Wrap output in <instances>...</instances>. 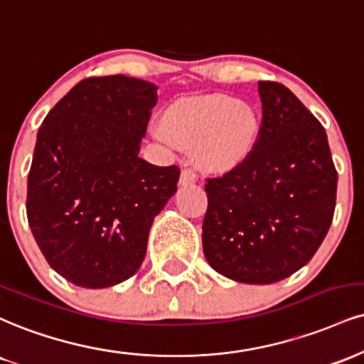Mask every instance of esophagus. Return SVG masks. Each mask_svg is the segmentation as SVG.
Wrapping results in <instances>:
<instances>
[{"mask_svg":"<svg viewBox=\"0 0 364 364\" xmlns=\"http://www.w3.org/2000/svg\"><path fill=\"white\" fill-rule=\"evenodd\" d=\"M196 174L191 169H183L181 176H179V185L181 186H191L196 183Z\"/></svg>","mask_w":364,"mask_h":364,"instance_id":"34e87169","label":"esophagus"}]
</instances>
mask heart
Returning <instances> with one entry per match:
<instances>
[{
  "label": "heart",
  "mask_w": 364,
  "mask_h": 364,
  "mask_svg": "<svg viewBox=\"0 0 364 364\" xmlns=\"http://www.w3.org/2000/svg\"><path fill=\"white\" fill-rule=\"evenodd\" d=\"M161 127L173 144L195 147L203 168L225 173L251 156L259 139L261 118L254 105L234 96L200 95L171 105Z\"/></svg>",
  "instance_id": "obj_1"
}]
</instances>
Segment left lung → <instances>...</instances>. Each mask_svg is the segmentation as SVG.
Masks as SVG:
<instances>
[{
  "mask_svg": "<svg viewBox=\"0 0 364 364\" xmlns=\"http://www.w3.org/2000/svg\"><path fill=\"white\" fill-rule=\"evenodd\" d=\"M262 124L251 156L207 179L203 254L217 273L269 284L304 268L332 224L337 173L321 122L287 86L259 81Z\"/></svg>",
  "mask_w": 364,
  "mask_h": 364,
  "instance_id": "obj_1",
  "label": "left lung"
}]
</instances>
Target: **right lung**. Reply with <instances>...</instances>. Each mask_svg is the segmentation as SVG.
<instances>
[{"label":"right lung","instance_id":"obj_1","mask_svg":"<svg viewBox=\"0 0 364 364\" xmlns=\"http://www.w3.org/2000/svg\"><path fill=\"white\" fill-rule=\"evenodd\" d=\"M157 86L124 74L81 81L47 113L28 173L27 217L50 268L82 288L137 273L179 169L139 157Z\"/></svg>","mask_w":364,"mask_h":364}]
</instances>
